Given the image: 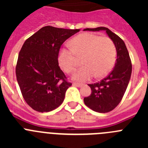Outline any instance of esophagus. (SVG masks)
Wrapping results in <instances>:
<instances>
[{"label":"esophagus","instance_id":"obj_1","mask_svg":"<svg viewBox=\"0 0 148 148\" xmlns=\"http://www.w3.org/2000/svg\"><path fill=\"white\" fill-rule=\"evenodd\" d=\"M73 85L75 86V87H81L83 86V84H80V83H76V82H74V83H73Z\"/></svg>","mask_w":148,"mask_h":148}]
</instances>
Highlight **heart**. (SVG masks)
Segmentation results:
<instances>
[{
  "label": "heart",
  "instance_id": "b5f03b06",
  "mask_svg": "<svg viewBox=\"0 0 148 148\" xmlns=\"http://www.w3.org/2000/svg\"><path fill=\"white\" fill-rule=\"evenodd\" d=\"M70 45L71 49L62 48L60 50L58 62L66 73H71L76 65L75 54L84 55V65L72 75L74 80L85 82L95 75L97 78H101L113 69L116 61V48L110 38L82 33L73 38Z\"/></svg>",
  "mask_w": 148,
  "mask_h": 148
}]
</instances>
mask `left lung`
Wrapping results in <instances>:
<instances>
[{"label":"left lung","mask_w":148,"mask_h":148,"mask_svg":"<svg viewBox=\"0 0 148 148\" xmlns=\"http://www.w3.org/2000/svg\"><path fill=\"white\" fill-rule=\"evenodd\" d=\"M84 31H105L116 46L117 58L113 71L101 82L88 84L92 92L84 99V104L92 110L108 113L119 104L130 82L132 64L129 53L122 39L108 28H87Z\"/></svg>","instance_id":"left-lung-1"}]
</instances>
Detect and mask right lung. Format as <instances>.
I'll list each match as a JSON object with an SVG mask.
<instances>
[{
	"label": "right lung",
	"mask_w": 148,
	"mask_h": 148,
	"mask_svg": "<svg viewBox=\"0 0 148 148\" xmlns=\"http://www.w3.org/2000/svg\"><path fill=\"white\" fill-rule=\"evenodd\" d=\"M80 29L47 26L26 40L18 55L16 77L29 107L40 113L59 107L72 84L58 66L61 46Z\"/></svg>",
	"instance_id": "right-lung-1"
}]
</instances>
